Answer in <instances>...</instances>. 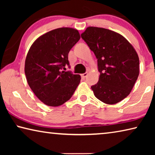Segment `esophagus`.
<instances>
[{"instance_id":"obj_1","label":"esophagus","mask_w":155,"mask_h":155,"mask_svg":"<svg viewBox=\"0 0 155 155\" xmlns=\"http://www.w3.org/2000/svg\"><path fill=\"white\" fill-rule=\"evenodd\" d=\"M87 72H85V73H84V74H83L82 75H81V77H82L83 78H85V77H87Z\"/></svg>"}]
</instances>
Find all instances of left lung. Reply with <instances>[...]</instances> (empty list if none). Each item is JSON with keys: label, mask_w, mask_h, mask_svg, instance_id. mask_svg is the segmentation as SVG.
I'll return each mask as SVG.
<instances>
[{"label": "left lung", "mask_w": 155, "mask_h": 155, "mask_svg": "<svg viewBox=\"0 0 155 155\" xmlns=\"http://www.w3.org/2000/svg\"><path fill=\"white\" fill-rule=\"evenodd\" d=\"M98 59V82L91 87L97 98L114 104L129 95L140 73L137 52L124 37L104 28L89 27L81 34Z\"/></svg>", "instance_id": "obj_1"}]
</instances>
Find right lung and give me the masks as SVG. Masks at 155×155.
<instances>
[{"label": "right lung", "mask_w": 155, "mask_h": 155, "mask_svg": "<svg viewBox=\"0 0 155 155\" xmlns=\"http://www.w3.org/2000/svg\"><path fill=\"white\" fill-rule=\"evenodd\" d=\"M81 37L75 28L62 27L37 39L28 50L25 72L31 90L44 104L61 105L70 100L81 81L79 74L63 71L68 53Z\"/></svg>", "instance_id": "obj_1"}]
</instances>
